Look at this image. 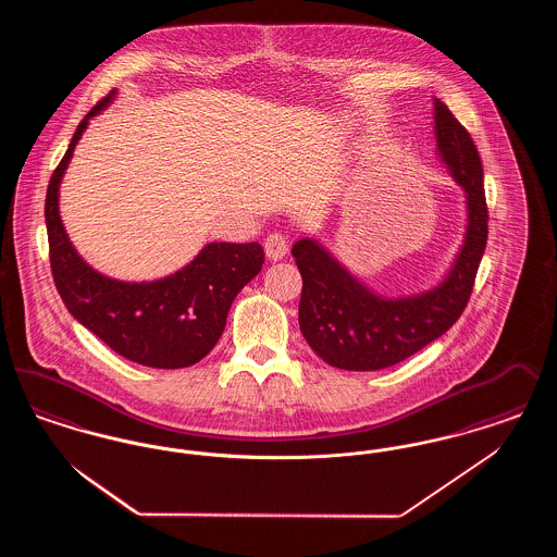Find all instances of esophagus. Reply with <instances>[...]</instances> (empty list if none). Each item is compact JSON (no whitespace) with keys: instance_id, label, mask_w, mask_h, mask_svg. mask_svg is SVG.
Listing matches in <instances>:
<instances>
[{"instance_id":"1","label":"esophagus","mask_w":557,"mask_h":557,"mask_svg":"<svg viewBox=\"0 0 557 557\" xmlns=\"http://www.w3.org/2000/svg\"><path fill=\"white\" fill-rule=\"evenodd\" d=\"M265 252L269 261H282L288 252V238L284 234H269L265 239Z\"/></svg>"}]
</instances>
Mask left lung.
Returning a JSON list of instances; mask_svg holds the SVG:
<instances>
[{"mask_svg": "<svg viewBox=\"0 0 557 557\" xmlns=\"http://www.w3.org/2000/svg\"><path fill=\"white\" fill-rule=\"evenodd\" d=\"M436 157L466 194V234L441 282L420 292L384 294L361 282L318 238L292 246L302 275L300 332L332 368L375 371L397 366L441 338L463 313L488 238L482 162L470 133L434 98Z\"/></svg>", "mask_w": 557, "mask_h": 557, "instance_id": "8db88e82", "label": "left lung"}]
</instances>
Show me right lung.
I'll return each instance as SVG.
<instances>
[{
  "label": "right lung",
  "instance_id": "add662e5",
  "mask_svg": "<svg viewBox=\"0 0 557 557\" xmlns=\"http://www.w3.org/2000/svg\"><path fill=\"white\" fill-rule=\"evenodd\" d=\"M114 98L116 89L85 114L48 186L53 282L69 313L114 352L146 368L182 370L216 345L234 298L259 275L265 252L257 242H209L186 267L152 282L108 277L81 257L60 216V184L89 121Z\"/></svg>",
  "mask_w": 557,
  "mask_h": 557
}]
</instances>
